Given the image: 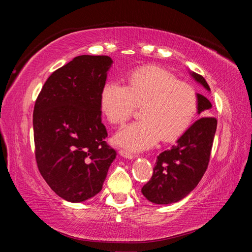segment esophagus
<instances>
[{
    "mask_svg": "<svg viewBox=\"0 0 252 252\" xmlns=\"http://www.w3.org/2000/svg\"><path fill=\"white\" fill-rule=\"evenodd\" d=\"M120 155H121V157H123V158H128V159H132V158H135L134 155L130 154V152H128L126 150H120Z\"/></svg>",
    "mask_w": 252,
    "mask_h": 252,
    "instance_id": "obj_1",
    "label": "esophagus"
}]
</instances>
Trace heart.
<instances>
[{
	"label": "heart",
	"mask_w": 252,
	"mask_h": 252,
	"mask_svg": "<svg viewBox=\"0 0 252 252\" xmlns=\"http://www.w3.org/2000/svg\"><path fill=\"white\" fill-rule=\"evenodd\" d=\"M197 94L188 83L158 66H145L128 74L126 86L108 81L100 94V107L111 124L120 125L143 104L136 120L114 135L119 146L130 151L154 147L163 139L175 140L192 123L197 110Z\"/></svg>",
	"instance_id": "b5f03b06"
}]
</instances>
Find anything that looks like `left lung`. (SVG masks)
Masks as SVG:
<instances>
[{"mask_svg": "<svg viewBox=\"0 0 252 252\" xmlns=\"http://www.w3.org/2000/svg\"><path fill=\"white\" fill-rule=\"evenodd\" d=\"M189 73L210 93L202 75L193 71ZM196 94L197 114L203 118L195 121L171 149L158 157L152 177L142 188V193L151 203L168 205L183 200L197 186L207 169L218 122L216 118L207 117L212 107L208 98Z\"/></svg>", "mask_w": 252, "mask_h": 252, "instance_id": "left-lung-1", "label": "left lung"}]
</instances>
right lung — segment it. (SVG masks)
Listing matches in <instances>:
<instances>
[{"label":"right lung","mask_w":252,"mask_h":252,"mask_svg":"<svg viewBox=\"0 0 252 252\" xmlns=\"http://www.w3.org/2000/svg\"><path fill=\"white\" fill-rule=\"evenodd\" d=\"M112 65L107 56H79L45 82L33 109L35 158L60 197L81 203L102 190L117 152L104 140L100 94Z\"/></svg>","instance_id":"right-lung-1"}]
</instances>
